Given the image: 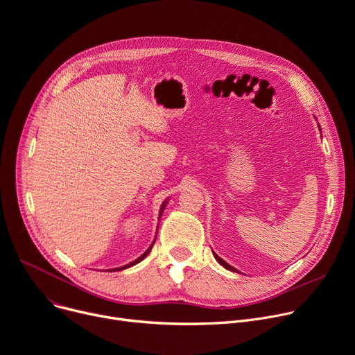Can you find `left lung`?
I'll return each instance as SVG.
<instances>
[{
    "label": "left lung",
    "instance_id": "1",
    "mask_svg": "<svg viewBox=\"0 0 355 355\" xmlns=\"http://www.w3.org/2000/svg\"><path fill=\"white\" fill-rule=\"evenodd\" d=\"M318 128H320V125H318ZM320 130H321V129H320ZM213 256H214V259L217 260V263H219V264H222V266H223L225 268H227V270H230V271H236V272H239V270H237V268H234L233 266H230L229 263H226V261H225L223 259H220V257H219V256H217L216 253H213Z\"/></svg>",
    "mask_w": 355,
    "mask_h": 355
}]
</instances>
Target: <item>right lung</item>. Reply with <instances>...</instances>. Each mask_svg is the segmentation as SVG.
<instances>
[{"instance_id":"right-lung-1","label":"right lung","mask_w":355,"mask_h":355,"mask_svg":"<svg viewBox=\"0 0 355 355\" xmlns=\"http://www.w3.org/2000/svg\"><path fill=\"white\" fill-rule=\"evenodd\" d=\"M168 202H169V199H166L165 202L162 203V206H160V210H159V219L162 217V213H163V210H165V207H166V205H168ZM157 230H159V227L156 229V234H157ZM155 240H156V236H155ZM155 240L152 241V244L149 246V249L141 256V257H138L136 260H133L132 263H129V264H126V266H122V267H116V268H111V270H106V271H119V270H125V268H128V267H132V266H135V264H138V263H141L149 253H150V250H152V248H153V244H155Z\"/></svg>"}]
</instances>
